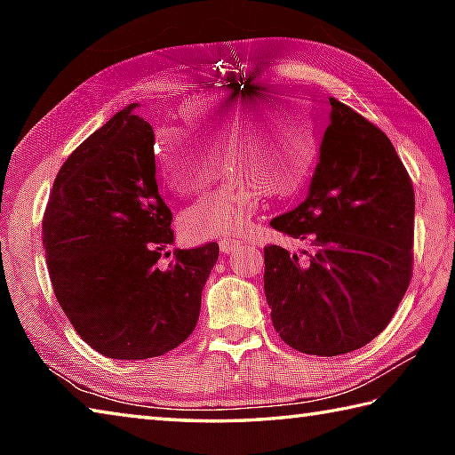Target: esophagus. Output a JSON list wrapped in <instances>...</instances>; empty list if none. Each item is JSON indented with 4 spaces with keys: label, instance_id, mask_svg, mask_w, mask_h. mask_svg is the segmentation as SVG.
I'll list each match as a JSON object with an SVG mask.
<instances>
[{
    "label": "esophagus",
    "instance_id": "esophagus-1",
    "mask_svg": "<svg viewBox=\"0 0 455 455\" xmlns=\"http://www.w3.org/2000/svg\"><path fill=\"white\" fill-rule=\"evenodd\" d=\"M241 241H235V238H222L220 241V251L225 252V255H230V252H235L236 249H241Z\"/></svg>",
    "mask_w": 455,
    "mask_h": 455
}]
</instances>
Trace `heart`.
Here are the masks:
<instances>
[{
    "label": "heart",
    "mask_w": 455,
    "mask_h": 455,
    "mask_svg": "<svg viewBox=\"0 0 455 455\" xmlns=\"http://www.w3.org/2000/svg\"><path fill=\"white\" fill-rule=\"evenodd\" d=\"M192 122L203 144L213 154H227L228 172L235 174L188 214L192 235L244 233L267 188L292 196L311 179L319 156L317 120L303 106H283L275 92L219 100L192 114ZM205 149L187 134L166 132L156 150L164 180L184 195L203 188L217 168Z\"/></svg>",
    "instance_id": "b5f03b06"
}]
</instances>
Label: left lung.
Segmentation results:
<instances>
[{"label": "left lung", "instance_id": "left-lung-1", "mask_svg": "<svg viewBox=\"0 0 455 455\" xmlns=\"http://www.w3.org/2000/svg\"><path fill=\"white\" fill-rule=\"evenodd\" d=\"M309 195L271 220L307 249L265 246V295L276 333L292 349L335 357L389 325L413 271L415 195L394 144L349 106L329 98Z\"/></svg>", "mask_w": 455, "mask_h": 455}]
</instances>
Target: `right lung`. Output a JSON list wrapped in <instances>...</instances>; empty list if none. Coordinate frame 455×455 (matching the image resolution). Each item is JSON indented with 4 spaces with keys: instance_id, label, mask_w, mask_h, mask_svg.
<instances>
[{
    "instance_id": "add662e5",
    "label": "right lung",
    "mask_w": 455,
    "mask_h": 455,
    "mask_svg": "<svg viewBox=\"0 0 455 455\" xmlns=\"http://www.w3.org/2000/svg\"><path fill=\"white\" fill-rule=\"evenodd\" d=\"M130 104L76 148L53 180L42 222L61 311L92 349L148 359L195 331L219 244L176 249L160 196L154 130Z\"/></svg>"
}]
</instances>
